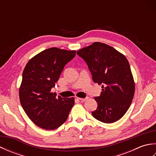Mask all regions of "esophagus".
I'll return each instance as SVG.
<instances>
[{"label":"esophagus","mask_w":156,"mask_h":156,"mask_svg":"<svg viewBox=\"0 0 156 156\" xmlns=\"http://www.w3.org/2000/svg\"><path fill=\"white\" fill-rule=\"evenodd\" d=\"M78 99H79V100H80V101L83 102V101H87V99H88V98H78Z\"/></svg>","instance_id":"obj_1"}]
</instances>
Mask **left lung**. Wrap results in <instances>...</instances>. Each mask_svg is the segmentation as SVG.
Returning <instances> with one entry per match:
<instances>
[{
    "label": "left lung",
    "mask_w": 156,
    "mask_h": 156,
    "mask_svg": "<svg viewBox=\"0 0 156 156\" xmlns=\"http://www.w3.org/2000/svg\"><path fill=\"white\" fill-rule=\"evenodd\" d=\"M84 59L95 83L102 84L93 117L105 123L119 120L127 111L135 93V82L125 56L111 46L94 42L77 51Z\"/></svg>",
    "instance_id": "1"
}]
</instances>
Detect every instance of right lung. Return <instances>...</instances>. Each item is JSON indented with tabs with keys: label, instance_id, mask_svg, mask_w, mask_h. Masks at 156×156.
<instances>
[{
	"label": "right lung",
	"instance_id": "add662e5",
	"mask_svg": "<svg viewBox=\"0 0 156 156\" xmlns=\"http://www.w3.org/2000/svg\"><path fill=\"white\" fill-rule=\"evenodd\" d=\"M76 51L51 48L33 57L23 72L19 99L23 110L34 123L54 130L68 119L74 98H62L51 92L66 64L75 57Z\"/></svg>",
	"mask_w": 156,
	"mask_h": 156
}]
</instances>
